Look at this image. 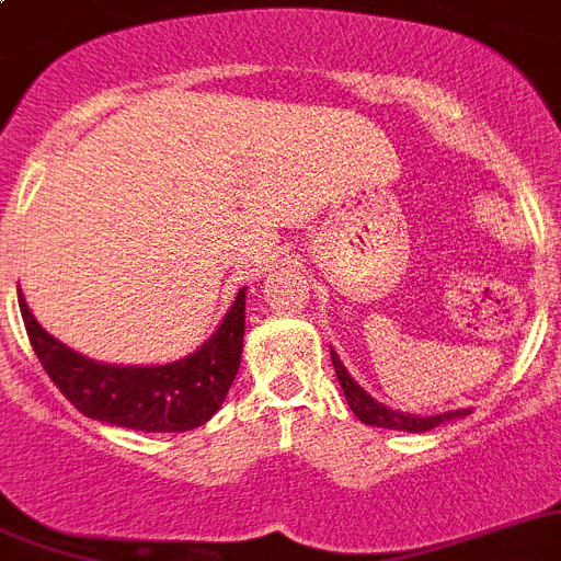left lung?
Returning a JSON list of instances; mask_svg holds the SVG:
<instances>
[{
    "mask_svg": "<svg viewBox=\"0 0 561 561\" xmlns=\"http://www.w3.org/2000/svg\"><path fill=\"white\" fill-rule=\"evenodd\" d=\"M332 355V366H335L337 382L343 388V397L350 402L352 413H355L360 422L375 427H388V431H408V433H425L433 431V427L444 425V422H450V419H461L467 416L469 408H461V411H447V413H436V416H413V413H400L386 408L382 402H377L375 397H368L360 386L355 382V377L346 371V366L341 363L335 350H330Z\"/></svg>",
    "mask_w": 561,
    "mask_h": 561,
    "instance_id": "left-lung-1",
    "label": "left lung"
}]
</instances>
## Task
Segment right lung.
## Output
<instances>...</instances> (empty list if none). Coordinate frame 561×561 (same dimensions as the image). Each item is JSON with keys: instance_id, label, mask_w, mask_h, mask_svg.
Masks as SVG:
<instances>
[{"instance_id": "1", "label": "right lung", "mask_w": 561, "mask_h": 561, "mask_svg": "<svg viewBox=\"0 0 561 561\" xmlns=\"http://www.w3.org/2000/svg\"><path fill=\"white\" fill-rule=\"evenodd\" d=\"M24 330L49 380L83 416L145 433H181L209 422L234 382L245 335V287L193 355L164 366H111L89 360L49 335L19 290Z\"/></svg>"}]
</instances>
